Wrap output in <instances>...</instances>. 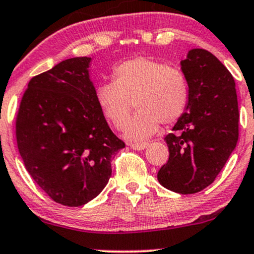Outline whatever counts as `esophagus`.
<instances>
[{
  "instance_id": "34e87169",
  "label": "esophagus",
  "mask_w": 254,
  "mask_h": 254,
  "mask_svg": "<svg viewBox=\"0 0 254 254\" xmlns=\"http://www.w3.org/2000/svg\"><path fill=\"white\" fill-rule=\"evenodd\" d=\"M147 146H148V143H146V142H133V143H130V147L135 150H143Z\"/></svg>"
}]
</instances>
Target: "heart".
<instances>
[{
  "label": "heart",
  "mask_w": 254,
  "mask_h": 254,
  "mask_svg": "<svg viewBox=\"0 0 254 254\" xmlns=\"http://www.w3.org/2000/svg\"><path fill=\"white\" fill-rule=\"evenodd\" d=\"M95 95L100 110L117 129L124 127L135 104L138 111L127 123L125 135L144 140L158 131L160 123L180 121L188 108L190 86L182 69L140 57L116 66L112 80L97 86Z\"/></svg>",
  "instance_id": "obj_1"
}]
</instances>
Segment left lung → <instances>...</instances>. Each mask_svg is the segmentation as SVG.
<instances>
[{
    "mask_svg": "<svg viewBox=\"0 0 254 254\" xmlns=\"http://www.w3.org/2000/svg\"><path fill=\"white\" fill-rule=\"evenodd\" d=\"M181 65L190 99L165 137L170 155L158 181L169 190L194 194L213 182L238 143V96L234 77L212 53L191 49Z\"/></svg>",
    "mask_w": 254,
    "mask_h": 254,
    "instance_id": "left-lung-1",
    "label": "left lung"
}]
</instances>
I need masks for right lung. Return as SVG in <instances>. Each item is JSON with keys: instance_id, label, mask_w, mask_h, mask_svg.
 <instances>
[{"instance_id": "1", "label": "right lung", "mask_w": 254, "mask_h": 254, "mask_svg": "<svg viewBox=\"0 0 254 254\" xmlns=\"http://www.w3.org/2000/svg\"><path fill=\"white\" fill-rule=\"evenodd\" d=\"M90 58L61 61L31 78L15 119L18 149L42 190L65 206L102 191L125 143L112 132L89 78Z\"/></svg>"}]
</instances>
